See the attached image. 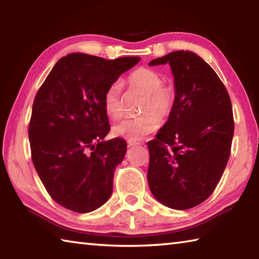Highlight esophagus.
<instances>
[{
    "label": "esophagus",
    "instance_id": "obj_1",
    "mask_svg": "<svg viewBox=\"0 0 259 259\" xmlns=\"http://www.w3.org/2000/svg\"><path fill=\"white\" fill-rule=\"evenodd\" d=\"M139 145L138 142H134V140H128V147H133V146H137Z\"/></svg>",
    "mask_w": 259,
    "mask_h": 259
}]
</instances>
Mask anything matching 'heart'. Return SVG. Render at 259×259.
I'll use <instances>...</instances> for the list:
<instances>
[{"label":"heart","instance_id":"1","mask_svg":"<svg viewBox=\"0 0 259 259\" xmlns=\"http://www.w3.org/2000/svg\"><path fill=\"white\" fill-rule=\"evenodd\" d=\"M125 83L129 89L144 94L139 105V113L142 114L114 125L113 134L116 137L135 142L159 128L160 120L171 116L177 102V89L172 82H162L159 72L146 67H139L131 72ZM103 104L108 117L117 120L122 116L123 108L117 83H113L105 91Z\"/></svg>","mask_w":259,"mask_h":259}]
</instances>
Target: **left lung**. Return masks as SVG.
<instances>
[{
    "instance_id": "8db88e82",
    "label": "left lung",
    "mask_w": 259,
    "mask_h": 259,
    "mask_svg": "<svg viewBox=\"0 0 259 259\" xmlns=\"http://www.w3.org/2000/svg\"><path fill=\"white\" fill-rule=\"evenodd\" d=\"M164 64L171 66L177 102L147 143V181L159 202L186 210L207 200L221 181L231 154L233 111L221 78L194 52H170L148 63Z\"/></svg>"
}]
</instances>
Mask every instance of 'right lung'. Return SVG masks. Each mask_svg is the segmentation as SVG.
<instances>
[{"instance_id": "add662e5", "label": "right lung", "mask_w": 259, "mask_h": 259, "mask_svg": "<svg viewBox=\"0 0 259 259\" xmlns=\"http://www.w3.org/2000/svg\"><path fill=\"white\" fill-rule=\"evenodd\" d=\"M139 60L67 55L57 61L35 96L28 125L32 161L61 207L85 213L111 196L126 143L103 140L111 130L103 99L107 88Z\"/></svg>"}]
</instances>
